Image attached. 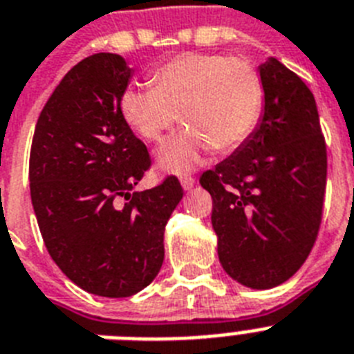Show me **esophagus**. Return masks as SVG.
Instances as JSON below:
<instances>
[{"label":"esophagus","instance_id":"esophagus-1","mask_svg":"<svg viewBox=\"0 0 354 354\" xmlns=\"http://www.w3.org/2000/svg\"><path fill=\"white\" fill-rule=\"evenodd\" d=\"M180 182H182V187L185 191H189V189H192V187L196 185L194 176H191V174H183V176L180 178Z\"/></svg>","mask_w":354,"mask_h":354}]
</instances>
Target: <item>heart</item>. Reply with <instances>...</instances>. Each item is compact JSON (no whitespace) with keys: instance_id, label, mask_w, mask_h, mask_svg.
Instances as JSON below:
<instances>
[{"instance_id":"obj_1","label":"heart","mask_w":354,"mask_h":354,"mask_svg":"<svg viewBox=\"0 0 354 354\" xmlns=\"http://www.w3.org/2000/svg\"><path fill=\"white\" fill-rule=\"evenodd\" d=\"M149 79V88H126L118 108L144 140L160 142L180 117L189 126L158 153L165 171L191 169L210 147L236 149L259 122L263 81L246 59L180 53L154 68Z\"/></svg>"}]
</instances>
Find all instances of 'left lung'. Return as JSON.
<instances>
[{"label":"left lung","mask_w":354,"mask_h":354,"mask_svg":"<svg viewBox=\"0 0 354 354\" xmlns=\"http://www.w3.org/2000/svg\"><path fill=\"white\" fill-rule=\"evenodd\" d=\"M264 113L252 135L200 178L212 196L223 270L268 290L308 259L322 221L328 154L315 97L270 57L259 66Z\"/></svg>","instance_id":"obj_1"}]
</instances>
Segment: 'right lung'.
Returning <instances> with one entry per match:
<instances>
[{
    "label": "right lung",
    "instance_id": "obj_1",
    "mask_svg": "<svg viewBox=\"0 0 354 354\" xmlns=\"http://www.w3.org/2000/svg\"><path fill=\"white\" fill-rule=\"evenodd\" d=\"M131 71L106 52L71 68L37 118L28 167L52 259L84 292L111 299L158 275L165 225L183 198L176 176L135 191L151 156L118 108Z\"/></svg>",
    "mask_w": 354,
    "mask_h": 354
}]
</instances>
